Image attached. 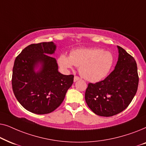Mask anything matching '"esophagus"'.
<instances>
[{
    "instance_id": "esophagus-1",
    "label": "esophagus",
    "mask_w": 146,
    "mask_h": 146,
    "mask_svg": "<svg viewBox=\"0 0 146 146\" xmlns=\"http://www.w3.org/2000/svg\"><path fill=\"white\" fill-rule=\"evenodd\" d=\"M80 79V78L78 77V76H75L74 78V81L76 82V81H78V80H79Z\"/></svg>"
}]
</instances>
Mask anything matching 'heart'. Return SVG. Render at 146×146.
<instances>
[{
	"instance_id": "heart-1",
	"label": "heart",
	"mask_w": 146,
	"mask_h": 146,
	"mask_svg": "<svg viewBox=\"0 0 146 146\" xmlns=\"http://www.w3.org/2000/svg\"><path fill=\"white\" fill-rule=\"evenodd\" d=\"M58 62L64 70L79 68V72L85 80L95 82L108 74L114 64V56L110 51L99 48L74 50L70 56L62 54Z\"/></svg>"
}]
</instances>
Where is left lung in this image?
<instances>
[{"label":"left lung","instance_id":"left-lung-1","mask_svg":"<svg viewBox=\"0 0 146 146\" xmlns=\"http://www.w3.org/2000/svg\"><path fill=\"white\" fill-rule=\"evenodd\" d=\"M118 60L115 69L103 80L89 83L85 100L96 114L110 117L128 106L136 94L139 82L137 64L124 49L117 46Z\"/></svg>","mask_w":146,"mask_h":146}]
</instances>
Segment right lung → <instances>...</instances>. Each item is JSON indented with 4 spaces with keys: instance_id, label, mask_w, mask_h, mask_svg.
<instances>
[{
    "instance_id": "obj_1",
    "label": "right lung",
    "mask_w": 146,
    "mask_h": 146,
    "mask_svg": "<svg viewBox=\"0 0 146 146\" xmlns=\"http://www.w3.org/2000/svg\"><path fill=\"white\" fill-rule=\"evenodd\" d=\"M53 42L32 44L16 58L12 86L16 98L28 111L46 114L58 108L74 82V75H64L58 70ZM41 64L37 73L34 68Z\"/></svg>"
}]
</instances>
